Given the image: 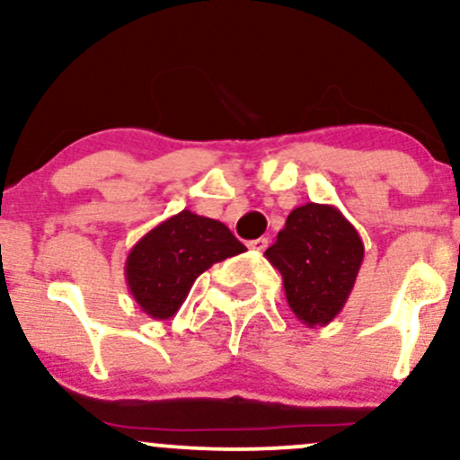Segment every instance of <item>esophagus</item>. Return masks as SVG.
I'll use <instances>...</instances> for the list:
<instances>
[{
  "mask_svg": "<svg viewBox=\"0 0 460 460\" xmlns=\"http://www.w3.org/2000/svg\"><path fill=\"white\" fill-rule=\"evenodd\" d=\"M248 248H252V251H266L268 248V237H257V240H251L248 242Z\"/></svg>",
  "mask_w": 460,
  "mask_h": 460,
  "instance_id": "esophagus-1",
  "label": "esophagus"
}]
</instances>
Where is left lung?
<instances>
[{
    "instance_id": "8db88e82",
    "label": "left lung",
    "mask_w": 460,
    "mask_h": 460,
    "mask_svg": "<svg viewBox=\"0 0 460 460\" xmlns=\"http://www.w3.org/2000/svg\"><path fill=\"white\" fill-rule=\"evenodd\" d=\"M363 252L361 235L335 205L305 203L288 216L266 260L281 272L289 309L314 329L344 309Z\"/></svg>"
}]
</instances>
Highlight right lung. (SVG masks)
<instances>
[{
  "mask_svg": "<svg viewBox=\"0 0 460 460\" xmlns=\"http://www.w3.org/2000/svg\"><path fill=\"white\" fill-rule=\"evenodd\" d=\"M244 251L226 225L183 209L136 242L125 261V279L149 318L168 320L188 298L199 274Z\"/></svg>",
  "mask_w": 460,
  "mask_h": 460,
  "instance_id": "1",
  "label": "right lung"
}]
</instances>
